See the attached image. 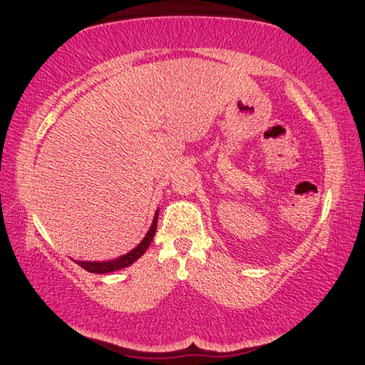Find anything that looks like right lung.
<instances>
[{
    "mask_svg": "<svg viewBox=\"0 0 365 365\" xmlns=\"http://www.w3.org/2000/svg\"><path fill=\"white\" fill-rule=\"evenodd\" d=\"M156 227H158V211H156V215H154V219H153L151 228L148 230L146 237L143 238V242H141L137 246V248H133L130 252H127V255H123V256L117 257V259H113V261H104V262L76 261V262L80 265V267L85 269L86 272H91V274H109V272L128 267V265H132L135 261H137V259H140L141 256L145 255L148 246H150L151 242H153L154 233H156Z\"/></svg>",
    "mask_w": 365,
    "mask_h": 365,
    "instance_id": "obj_1",
    "label": "right lung"
}]
</instances>
